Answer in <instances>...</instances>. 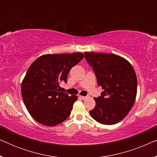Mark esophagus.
Segmentation results:
<instances>
[{"instance_id":"34e87169","label":"esophagus","mask_w":157,"mask_h":157,"mask_svg":"<svg viewBox=\"0 0 157 157\" xmlns=\"http://www.w3.org/2000/svg\"><path fill=\"white\" fill-rule=\"evenodd\" d=\"M79 98H81V99H83V100H84V99H86V98H88V96H79Z\"/></svg>"}]
</instances>
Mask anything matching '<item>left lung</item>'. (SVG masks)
Instances as JSON below:
<instances>
[{"instance_id": "obj_1", "label": "left lung", "mask_w": 157, "mask_h": 157, "mask_svg": "<svg viewBox=\"0 0 157 157\" xmlns=\"http://www.w3.org/2000/svg\"><path fill=\"white\" fill-rule=\"evenodd\" d=\"M98 86L104 90L94 98L96 106L89 111L98 123L106 125L121 121L132 109L137 91L136 73L125 59L113 53L84 52Z\"/></svg>"}]
</instances>
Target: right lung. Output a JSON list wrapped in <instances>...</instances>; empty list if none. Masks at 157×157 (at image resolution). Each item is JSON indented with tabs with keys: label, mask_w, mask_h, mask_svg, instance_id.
Masks as SVG:
<instances>
[{
	"label": "right lung",
	"mask_w": 157,
	"mask_h": 157,
	"mask_svg": "<svg viewBox=\"0 0 157 157\" xmlns=\"http://www.w3.org/2000/svg\"><path fill=\"white\" fill-rule=\"evenodd\" d=\"M83 58L81 53L46 54L29 68L21 94L27 110L38 123L54 126L69 117L78 97L60 91L59 84L67 82L70 70Z\"/></svg>",
	"instance_id": "1"
}]
</instances>
